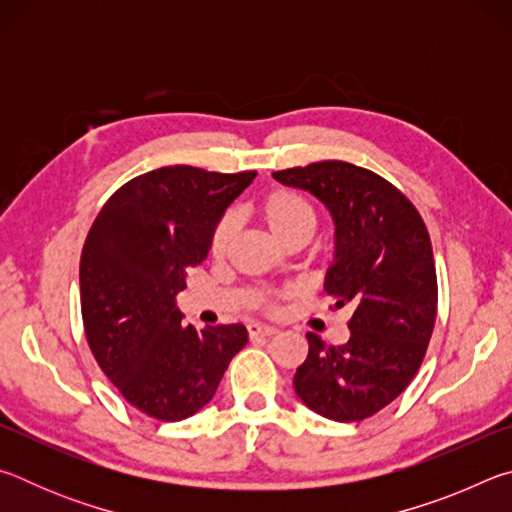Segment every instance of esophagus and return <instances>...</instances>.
<instances>
[{"mask_svg": "<svg viewBox=\"0 0 512 512\" xmlns=\"http://www.w3.org/2000/svg\"><path fill=\"white\" fill-rule=\"evenodd\" d=\"M248 334L250 339H255V336H275L277 329L271 325H262V323H250L248 325Z\"/></svg>", "mask_w": 512, "mask_h": 512, "instance_id": "esophagus-1", "label": "esophagus"}]
</instances>
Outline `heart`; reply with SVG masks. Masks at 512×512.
I'll use <instances>...</instances> for the list:
<instances>
[{"mask_svg": "<svg viewBox=\"0 0 512 512\" xmlns=\"http://www.w3.org/2000/svg\"><path fill=\"white\" fill-rule=\"evenodd\" d=\"M257 216L266 225L275 241L280 244H289L293 239H309L314 235L318 216L305 198L289 189H275V192L266 194L262 201L257 203ZM232 235H235V221L230 214L214 225L210 237V253L214 257H223L228 250Z\"/></svg>", "mask_w": 512, "mask_h": 512, "instance_id": "heart-1", "label": "heart"}]
</instances>
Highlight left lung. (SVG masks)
Here are the masks:
<instances>
[{
	"instance_id": "8db88e82",
	"label": "left lung",
	"mask_w": 512,
	"mask_h": 512,
	"mask_svg": "<svg viewBox=\"0 0 512 512\" xmlns=\"http://www.w3.org/2000/svg\"><path fill=\"white\" fill-rule=\"evenodd\" d=\"M277 183L305 189L334 221V262L325 291L350 305V339L327 345L309 332V354L293 386L323 418L375 415L418 372L436 323L438 284L429 232L400 189L341 160L275 171Z\"/></svg>"
}]
</instances>
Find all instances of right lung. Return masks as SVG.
I'll return each instance as SVG.
<instances>
[{
  "instance_id": "1",
  "label": "right lung",
  "mask_w": 512,
  "mask_h": 512,
  "mask_svg": "<svg viewBox=\"0 0 512 512\" xmlns=\"http://www.w3.org/2000/svg\"><path fill=\"white\" fill-rule=\"evenodd\" d=\"M255 176L187 164L142 173L108 198L85 239L90 350L117 391L151 418L178 422L201 411L248 343L244 325H185L176 296L187 268L210 253L214 225Z\"/></svg>"
}]
</instances>
